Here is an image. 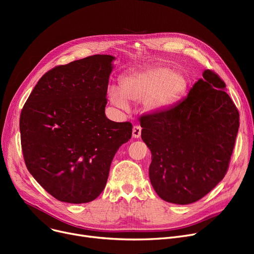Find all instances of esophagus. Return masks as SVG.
<instances>
[{"instance_id":"34e87169","label":"esophagus","mask_w":254,"mask_h":254,"mask_svg":"<svg viewBox=\"0 0 254 254\" xmlns=\"http://www.w3.org/2000/svg\"><path fill=\"white\" fill-rule=\"evenodd\" d=\"M141 130H142V128L140 126H134V127H132V137L140 138Z\"/></svg>"}]
</instances>
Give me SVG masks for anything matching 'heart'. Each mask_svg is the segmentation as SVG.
Here are the masks:
<instances>
[{
	"label": "heart",
	"mask_w": 254,
	"mask_h": 254,
	"mask_svg": "<svg viewBox=\"0 0 254 254\" xmlns=\"http://www.w3.org/2000/svg\"><path fill=\"white\" fill-rule=\"evenodd\" d=\"M189 76L166 64L151 65L120 78L119 86H110L108 99L117 108L127 109V100H144L147 110H157L176 104L188 90Z\"/></svg>",
	"instance_id": "heart-1"
}]
</instances>
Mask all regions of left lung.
<instances>
[{"instance_id":"left-lung-1","label":"left lung","mask_w":254,"mask_h":254,"mask_svg":"<svg viewBox=\"0 0 254 254\" xmlns=\"http://www.w3.org/2000/svg\"><path fill=\"white\" fill-rule=\"evenodd\" d=\"M182 102L140 117L151 151L149 178L166 202L186 205L209 193L228 172L240 126L223 80L203 73Z\"/></svg>"}]
</instances>
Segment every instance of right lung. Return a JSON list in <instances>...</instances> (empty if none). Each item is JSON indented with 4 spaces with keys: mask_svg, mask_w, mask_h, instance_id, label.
<instances>
[{
    "mask_svg": "<svg viewBox=\"0 0 254 254\" xmlns=\"http://www.w3.org/2000/svg\"><path fill=\"white\" fill-rule=\"evenodd\" d=\"M113 60L96 55L55 66L23 105L19 128L25 166L61 202L97 198L116 151L131 137L130 123L105 115Z\"/></svg>",
    "mask_w": 254,
    "mask_h": 254,
    "instance_id": "right-lung-1",
    "label": "right lung"
}]
</instances>
